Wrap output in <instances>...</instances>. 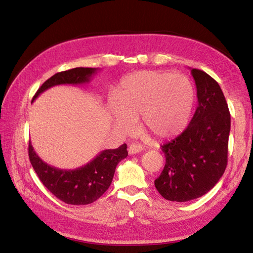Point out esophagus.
Here are the masks:
<instances>
[{"mask_svg":"<svg viewBox=\"0 0 253 253\" xmlns=\"http://www.w3.org/2000/svg\"><path fill=\"white\" fill-rule=\"evenodd\" d=\"M142 151H143V146L139 144H131L129 145V147H128V153L129 154H137Z\"/></svg>","mask_w":253,"mask_h":253,"instance_id":"esophagus-1","label":"esophagus"}]
</instances>
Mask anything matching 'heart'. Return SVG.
Returning a JSON list of instances; mask_svg holds the SVG:
<instances>
[{"mask_svg": "<svg viewBox=\"0 0 253 253\" xmlns=\"http://www.w3.org/2000/svg\"><path fill=\"white\" fill-rule=\"evenodd\" d=\"M194 100L193 84L186 76L143 70L123 79L117 99H109L108 108L119 131L130 132L140 117L144 131L156 139H169L188 125Z\"/></svg>", "mask_w": 253, "mask_h": 253, "instance_id": "heart-1", "label": "heart"}]
</instances>
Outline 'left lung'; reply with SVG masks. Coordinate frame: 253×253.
<instances>
[{"label": "left lung", "mask_w": 253, "mask_h": 253, "mask_svg": "<svg viewBox=\"0 0 253 253\" xmlns=\"http://www.w3.org/2000/svg\"><path fill=\"white\" fill-rule=\"evenodd\" d=\"M198 107L181 135L162 146L166 163L155 187L163 198L187 202L207 194L228 164L231 116L219 84L207 72L192 69Z\"/></svg>", "instance_id": "8db88e82"}]
</instances>
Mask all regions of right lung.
Listing matches in <instances>:
<instances>
[{"mask_svg": "<svg viewBox=\"0 0 253 253\" xmlns=\"http://www.w3.org/2000/svg\"><path fill=\"white\" fill-rule=\"evenodd\" d=\"M97 68H74L58 72L38 89L32 101L53 85L80 84L89 83ZM128 155L127 145L116 149L100 152L91 162L76 169H60L43 162L29 143V158L42 184L55 198L71 205H85L95 202L108 190L119 162Z\"/></svg>", "mask_w": 253, "mask_h": 253, "instance_id": "add662e5", "label": "right lung"}]
</instances>
